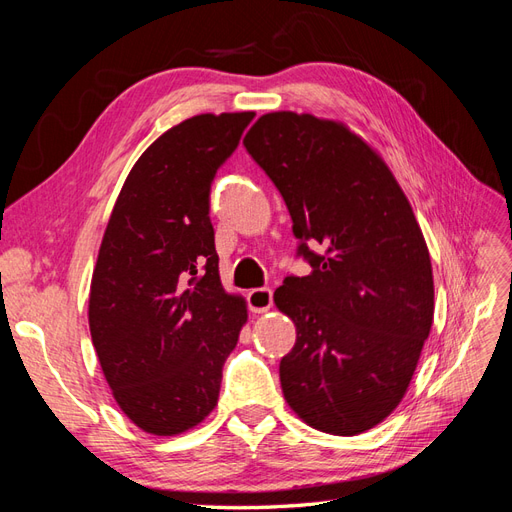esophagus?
I'll return each mask as SVG.
<instances>
[{
	"label": "esophagus",
	"mask_w": 512,
	"mask_h": 512,
	"mask_svg": "<svg viewBox=\"0 0 512 512\" xmlns=\"http://www.w3.org/2000/svg\"><path fill=\"white\" fill-rule=\"evenodd\" d=\"M247 305H250L252 312L262 314L273 305V290L271 288H254L247 292Z\"/></svg>",
	"instance_id": "esophagus-1"
}]
</instances>
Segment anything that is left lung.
<instances>
[{
    "label": "left lung",
    "mask_w": 512,
    "mask_h": 512,
    "mask_svg": "<svg viewBox=\"0 0 512 512\" xmlns=\"http://www.w3.org/2000/svg\"><path fill=\"white\" fill-rule=\"evenodd\" d=\"M243 145L280 190L297 258L312 267L273 294L297 327L280 363L288 406L335 436L371 429L404 397L433 322L431 260L408 198L342 123L269 113Z\"/></svg>",
    "instance_id": "obj_1"
}]
</instances>
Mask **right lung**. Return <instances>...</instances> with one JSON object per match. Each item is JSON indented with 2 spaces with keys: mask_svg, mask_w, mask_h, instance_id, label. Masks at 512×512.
Instances as JSON below:
<instances>
[{
  "mask_svg": "<svg viewBox=\"0 0 512 512\" xmlns=\"http://www.w3.org/2000/svg\"><path fill=\"white\" fill-rule=\"evenodd\" d=\"M254 113L196 115L164 132L123 183L89 292V331L134 425L175 436L218 404L247 320L220 282L211 183Z\"/></svg>",
  "mask_w": 512,
  "mask_h": 512,
  "instance_id": "add662e5",
  "label": "right lung"
}]
</instances>
